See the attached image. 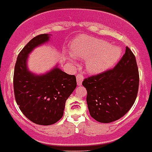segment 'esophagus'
<instances>
[{"label":"esophagus","instance_id":"esophagus-1","mask_svg":"<svg viewBox=\"0 0 152 152\" xmlns=\"http://www.w3.org/2000/svg\"><path fill=\"white\" fill-rule=\"evenodd\" d=\"M77 83L78 86H82V81H83V75H81V74H77Z\"/></svg>","mask_w":152,"mask_h":152}]
</instances>
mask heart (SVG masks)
Segmentation results:
<instances>
[{
  "mask_svg": "<svg viewBox=\"0 0 152 152\" xmlns=\"http://www.w3.org/2000/svg\"><path fill=\"white\" fill-rule=\"evenodd\" d=\"M71 53L79 59H86V69L89 73L98 74L108 70L118 60L122 51L118 46H110L104 40L92 37L77 39L71 46ZM70 63L75 62L72 56H67Z\"/></svg>",
  "mask_w": 152,
  "mask_h": 152,
  "instance_id": "1",
  "label": "heart"
}]
</instances>
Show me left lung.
Listing matches in <instances>:
<instances>
[{
	"label": "left lung",
	"instance_id": "obj_1",
	"mask_svg": "<svg viewBox=\"0 0 152 152\" xmlns=\"http://www.w3.org/2000/svg\"><path fill=\"white\" fill-rule=\"evenodd\" d=\"M91 117L109 123L123 117L134 104L139 88V71L135 56L126 47L116 66L104 72L85 78Z\"/></svg>",
	"mask_w": 152,
	"mask_h": 152
}]
</instances>
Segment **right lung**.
Masks as SVG:
<instances>
[{
  "instance_id": "obj_1",
  "label": "right lung",
  "mask_w": 152,
  "mask_h": 152,
  "mask_svg": "<svg viewBox=\"0 0 152 152\" xmlns=\"http://www.w3.org/2000/svg\"><path fill=\"white\" fill-rule=\"evenodd\" d=\"M49 41V34L34 37L17 57L13 86L15 98L19 109L35 124L48 126L64 115L65 103L77 86L76 77L55 66L45 75H36L27 69L28 55L36 47Z\"/></svg>"
}]
</instances>
